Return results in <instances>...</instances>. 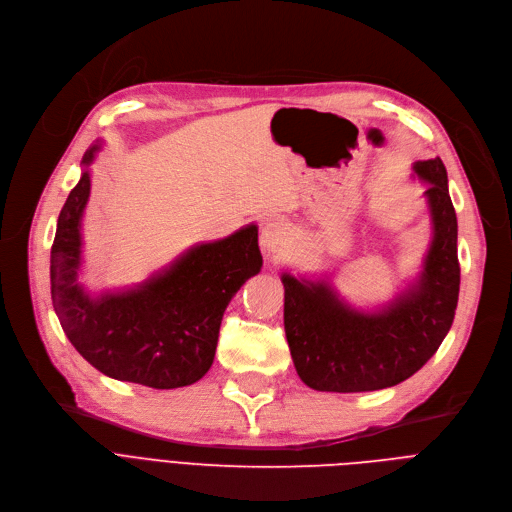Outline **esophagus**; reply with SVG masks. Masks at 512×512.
Segmentation results:
<instances>
[{
  "label": "esophagus",
  "instance_id": "obj_1",
  "mask_svg": "<svg viewBox=\"0 0 512 512\" xmlns=\"http://www.w3.org/2000/svg\"><path fill=\"white\" fill-rule=\"evenodd\" d=\"M286 242H288V228L282 222H267L261 228L259 245H261L263 251L276 253V251L286 247Z\"/></svg>",
  "mask_w": 512,
  "mask_h": 512
}]
</instances>
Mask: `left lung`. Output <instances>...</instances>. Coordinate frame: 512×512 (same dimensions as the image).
I'll use <instances>...</instances> for the list:
<instances>
[{
	"label": "left lung",
	"instance_id": "left-lung-1",
	"mask_svg": "<svg viewBox=\"0 0 512 512\" xmlns=\"http://www.w3.org/2000/svg\"><path fill=\"white\" fill-rule=\"evenodd\" d=\"M427 182L434 238L417 282L378 311L344 303L324 280L282 274L284 330L299 378L319 392H371L405 382L446 338L459 303L456 213L442 159L415 161Z\"/></svg>",
	"mask_w": 512,
	"mask_h": 512
}]
</instances>
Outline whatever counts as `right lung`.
Here are the masks:
<instances>
[{
  "mask_svg": "<svg viewBox=\"0 0 512 512\" xmlns=\"http://www.w3.org/2000/svg\"><path fill=\"white\" fill-rule=\"evenodd\" d=\"M99 149L101 141L85 153L83 174L60 211L49 265L53 309L72 346L107 378L157 390L191 386L213 363L228 303L261 270L257 226L188 249L139 286L93 297L78 284V270L87 166Z\"/></svg>",
  "mask_w": 512,
  "mask_h": 512,
  "instance_id": "right-lung-1",
  "label": "right lung"
}]
</instances>
